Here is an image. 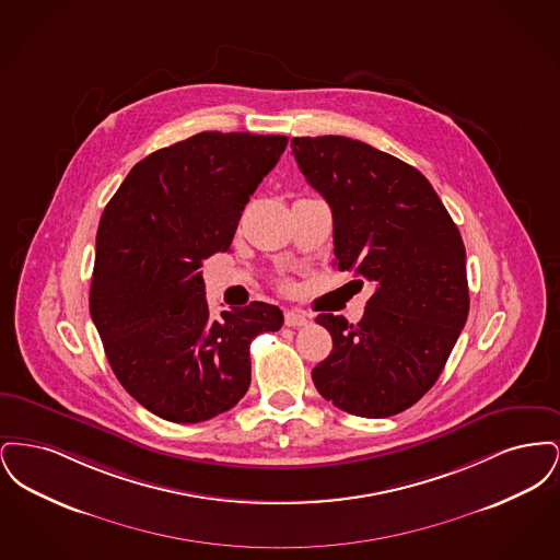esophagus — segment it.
I'll list each match as a JSON object with an SVG mask.
<instances>
[{
  "mask_svg": "<svg viewBox=\"0 0 560 560\" xmlns=\"http://www.w3.org/2000/svg\"><path fill=\"white\" fill-rule=\"evenodd\" d=\"M306 323H308V319L302 311H285V325L288 327H302Z\"/></svg>",
  "mask_w": 560,
  "mask_h": 560,
  "instance_id": "esophagus-1",
  "label": "esophagus"
}]
</instances>
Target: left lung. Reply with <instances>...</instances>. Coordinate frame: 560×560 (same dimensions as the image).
<instances>
[{"label":"left lung","instance_id":"8db88e82","mask_svg":"<svg viewBox=\"0 0 560 560\" xmlns=\"http://www.w3.org/2000/svg\"><path fill=\"white\" fill-rule=\"evenodd\" d=\"M292 153L334 213V265L373 288L359 323L317 317L334 350L313 382L352 416L400 413L439 380L468 317L462 235L405 161L347 136L292 138Z\"/></svg>","mask_w":560,"mask_h":560}]
</instances>
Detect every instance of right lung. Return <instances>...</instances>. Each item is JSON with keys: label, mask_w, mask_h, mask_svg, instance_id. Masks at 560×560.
I'll list each match as a JSON object with an SVG mask.
<instances>
[{"label": "right lung", "mask_w": 560, "mask_h": 560, "mask_svg": "<svg viewBox=\"0 0 560 560\" xmlns=\"http://www.w3.org/2000/svg\"><path fill=\"white\" fill-rule=\"evenodd\" d=\"M285 147V136L195 133L138 161L103 212L90 315L121 386L167 422L235 407L252 380V340L283 325L267 302L212 317L199 268L231 247Z\"/></svg>", "instance_id": "right-lung-1"}]
</instances>
